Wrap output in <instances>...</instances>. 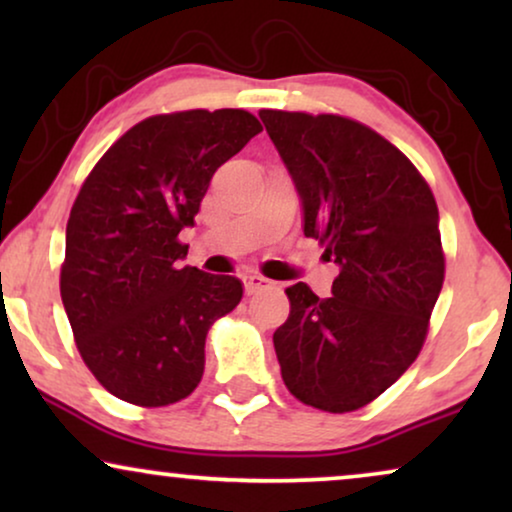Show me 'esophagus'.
<instances>
[{
	"instance_id": "1",
	"label": "esophagus",
	"mask_w": 512,
	"mask_h": 512,
	"mask_svg": "<svg viewBox=\"0 0 512 512\" xmlns=\"http://www.w3.org/2000/svg\"><path fill=\"white\" fill-rule=\"evenodd\" d=\"M268 286H270V282L261 275H244V291H247L249 296L261 289H268Z\"/></svg>"
}]
</instances>
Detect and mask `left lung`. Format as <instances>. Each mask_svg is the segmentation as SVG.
Returning <instances> with one entry per match:
<instances>
[{"mask_svg": "<svg viewBox=\"0 0 512 512\" xmlns=\"http://www.w3.org/2000/svg\"><path fill=\"white\" fill-rule=\"evenodd\" d=\"M261 121L303 205V233L335 261L333 296L298 282L272 335L284 384L324 412L387 391L429 331L445 279L438 205L417 167L368 125L335 114L263 109Z\"/></svg>", "mask_w": 512, "mask_h": 512, "instance_id": "obj_1", "label": "left lung"}]
</instances>
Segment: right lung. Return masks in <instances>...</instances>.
<instances>
[{
	"instance_id": "right-lung-1",
	"label": "right lung",
	"mask_w": 512,
	"mask_h": 512,
	"mask_svg": "<svg viewBox=\"0 0 512 512\" xmlns=\"http://www.w3.org/2000/svg\"><path fill=\"white\" fill-rule=\"evenodd\" d=\"M244 109L144 118L83 181L67 221L60 296L76 347L109 394L142 408L198 387L212 324L242 282L181 265L214 172L261 132Z\"/></svg>"
}]
</instances>
